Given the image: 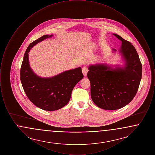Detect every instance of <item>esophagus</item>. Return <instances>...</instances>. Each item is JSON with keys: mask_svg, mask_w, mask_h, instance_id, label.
Segmentation results:
<instances>
[{"mask_svg": "<svg viewBox=\"0 0 155 155\" xmlns=\"http://www.w3.org/2000/svg\"><path fill=\"white\" fill-rule=\"evenodd\" d=\"M88 71V69L87 67H84L82 68V72L85 77H86L87 75Z\"/></svg>", "mask_w": 155, "mask_h": 155, "instance_id": "obj_1", "label": "esophagus"}]
</instances>
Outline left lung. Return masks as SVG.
Segmentation results:
<instances>
[{
    "label": "left lung",
    "instance_id": "1",
    "mask_svg": "<svg viewBox=\"0 0 155 155\" xmlns=\"http://www.w3.org/2000/svg\"><path fill=\"white\" fill-rule=\"evenodd\" d=\"M113 35L122 42L119 51L125 66L113 68L106 64H93L89 66L87 74L92 101L99 107L110 110L121 109L133 100L142 73V64L134 46L117 34ZM113 51L116 52V49Z\"/></svg>",
    "mask_w": 155,
    "mask_h": 155
}]
</instances>
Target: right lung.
I'll list each match as a JSON object with an SVG mask.
<instances>
[{
	"mask_svg": "<svg viewBox=\"0 0 155 155\" xmlns=\"http://www.w3.org/2000/svg\"><path fill=\"white\" fill-rule=\"evenodd\" d=\"M52 36L43 35L30 44L20 69L22 88L28 98L38 107L46 111L57 110L66 106L74 87L84 77L80 67L50 78H41L33 72L29 64L28 53L34 45Z\"/></svg>",
	"mask_w": 155,
	"mask_h": 155,
	"instance_id": "1",
	"label": "right lung"
}]
</instances>
